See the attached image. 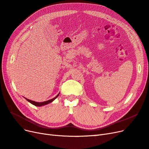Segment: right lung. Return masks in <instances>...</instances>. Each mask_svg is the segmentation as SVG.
<instances>
[{
	"instance_id": "right-lung-1",
	"label": "right lung",
	"mask_w": 149,
	"mask_h": 149,
	"mask_svg": "<svg viewBox=\"0 0 149 149\" xmlns=\"http://www.w3.org/2000/svg\"><path fill=\"white\" fill-rule=\"evenodd\" d=\"M59 94H60V93H59ZM59 94H58L56 97H55L54 98L52 99V100H48V101L42 102H35V101H31V100H29V99H26V98H25V99H26V100H27L29 102H30L31 104H33V105H35V106H44V105L48 104L53 102L58 96H59Z\"/></svg>"
}]
</instances>
